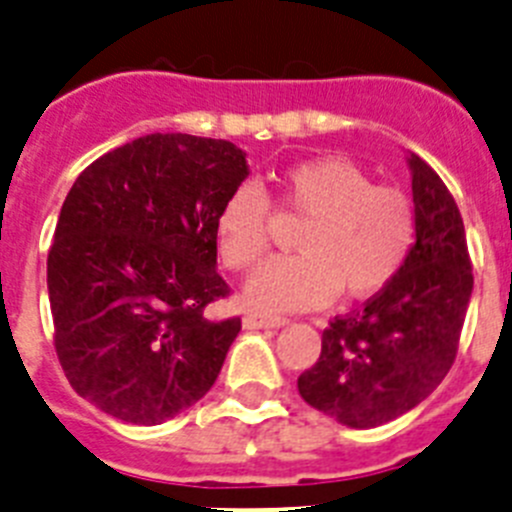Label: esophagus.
<instances>
[{
	"mask_svg": "<svg viewBox=\"0 0 512 512\" xmlns=\"http://www.w3.org/2000/svg\"><path fill=\"white\" fill-rule=\"evenodd\" d=\"M288 324L285 316L278 313H265V311H247L245 313V326L247 329H278V326Z\"/></svg>",
	"mask_w": 512,
	"mask_h": 512,
	"instance_id": "esophagus-1",
	"label": "esophagus"
}]
</instances>
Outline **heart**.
<instances>
[{"mask_svg":"<svg viewBox=\"0 0 512 512\" xmlns=\"http://www.w3.org/2000/svg\"><path fill=\"white\" fill-rule=\"evenodd\" d=\"M303 219L298 255L267 262L245 288L247 303L265 311L313 308L367 298L395 280L418 239V214L398 186L372 183L344 158H316L280 173L270 196L242 183L216 214V250L234 273L252 270L270 247L273 209Z\"/></svg>","mask_w":512,"mask_h":512,"instance_id":"1","label":"heart"}]
</instances>
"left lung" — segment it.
I'll list each match as a JSON object with an SVG mask.
<instances>
[{
	"label": "left lung",
	"mask_w": 512,
	"mask_h": 512,
	"mask_svg": "<svg viewBox=\"0 0 512 512\" xmlns=\"http://www.w3.org/2000/svg\"><path fill=\"white\" fill-rule=\"evenodd\" d=\"M418 239L390 285L365 308L334 316L298 393L349 428H375L416 408L457 359L472 296V260L457 201L411 153Z\"/></svg>",
	"instance_id": "left-lung-1"
}]
</instances>
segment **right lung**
Masks as SVG:
<instances>
[{
	"label": "right lung",
	"mask_w": 512,
	"mask_h": 512,
	"mask_svg": "<svg viewBox=\"0 0 512 512\" xmlns=\"http://www.w3.org/2000/svg\"><path fill=\"white\" fill-rule=\"evenodd\" d=\"M247 178L227 140L155 132L76 178L48 252L53 344L71 388L153 426L204 398L242 319L211 321L232 290L216 273V214Z\"/></svg>",
	"instance_id": "right-lung-1"
}]
</instances>
